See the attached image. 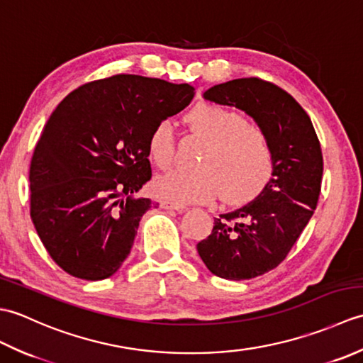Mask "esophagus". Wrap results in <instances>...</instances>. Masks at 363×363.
<instances>
[{
	"label": "esophagus",
	"instance_id": "esophagus-1",
	"mask_svg": "<svg viewBox=\"0 0 363 363\" xmlns=\"http://www.w3.org/2000/svg\"><path fill=\"white\" fill-rule=\"evenodd\" d=\"M160 207H164V209H169V211H186L187 207L184 204H177V203H173V201H168V199H164V201H160Z\"/></svg>",
	"mask_w": 363,
	"mask_h": 363
}]
</instances>
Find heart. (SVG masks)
<instances>
[{"mask_svg":"<svg viewBox=\"0 0 363 363\" xmlns=\"http://www.w3.org/2000/svg\"><path fill=\"white\" fill-rule=\"evenodd\" d=\"M187 125L207 142L199 168L173 169L159 176L152 189L177 204L209 203L221 195L228 204H243L259 196L274 173V150L267 130L248 123L240 112L212 103L195 106ZM154 165L167 169L176 154L172 123L154 125L146 142Z\"/></svg>","mask_w":363,"mask_h":363,"instance_id":"heart-1","label":"heart"}]
</instances>
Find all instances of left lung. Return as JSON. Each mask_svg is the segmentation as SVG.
Wrapping results in <instances>:
<instances>
[{
	"mask_svg": "<svg viewBox=\"0 0 363 363\" xmlns=\"http://www.w3.org/2000/svg\"><path fill=\"white\" fill-rule=\"evenodd\" d=\"M204 98L245 111L273 143L274 173L264 191L240 209L215 218L212 234L196 245L215 276L252 279L287 257L317 209L323 179L320 140L309 115L273 82L228 81L211 87Z\"/></svg>",
	"mask_w": 363,
	"mask_h": 363,
	"instance_id": "obj_1",
	"label": "left lung"
}]
</instances>
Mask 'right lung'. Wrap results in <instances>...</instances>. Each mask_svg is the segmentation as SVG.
Returning <instances> with one entry per match:
<instances>
[{
    "instance_id": "1",
    "label": "right lung",
    "mask_w": 363,
    "mask_h": 363,
    "mask_svg": "<svg viewBox=\"0 0 363 363\" xmlns=\"http://www.w3.org/2000/svg\"><path fill=\"white\" fill-rule=\"evenodd\" d=\"M195 89L113 74L67 95L46 121L29 168L30 218L51 259L86 281L111 277L133 248L151 179L148 135Z\"/></svg>"
}]
</instances>
